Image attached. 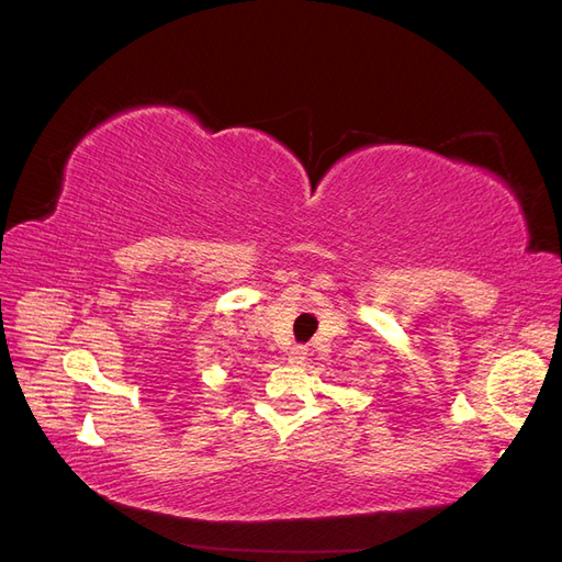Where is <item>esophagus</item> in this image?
Masks as SVG:
<instances>
[{
    "instance_id": "esophagus-1",
    "label": "esophagus",
    "mask_w": 562,
    "mask_h": 562,
    "mask_svg": "<svg viewBox=\"0 0 562 562\" xmlns=\"http://www.w3.org/2000/svg\"><path fill=\"white\" fill-rule=\"evenodd\" d=\"M304 359H307V347L304 345H295V347H291V351H288V363L302 366Z\"/></svg>"
}]
</instances>
